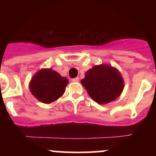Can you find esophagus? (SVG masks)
<instances>
[{
	"instance_id": "1",
	"label": "esophagus",
	"mask_w": 156,
	"mask_h": 156,
	"mask_svg": "<svg viewBox=\"0 0 156 156\" xmlns=\"http://www.w3.org/2000/svg\"><path fill=\"white\" fill-rule=\"evenodd\" d=\"M72 81H74V82H78V81H79V78H78V77H76V78H73V79H72Z\"/></svg>"
}]
</instances>
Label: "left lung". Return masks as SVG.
Listing matches in <instances>:
<instances>
[{
	"instance_id": "left-lung-1",
	"label": "left lung",
	"mask_w": 156,
	"mask_h": 156,
	"mask_svg": "<svg viewBox=\"0 0 156 156\" xmlns=\"http://www.w3.org/2000/svg\"><path fill=\"white\" fill-rule=\"evenodd\" d=\"M81 83L90 97L99 104H107L115 100L125 87L122 74L109 64L93 66L85 72Z\"/></svg>"
}]
</instances>
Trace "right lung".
Masks as SVG:
<instances>
[{"label": "right lung", "mask_w": 156, "mask_h": 156, "mask_svg": "<svg viewBox=\"0 0 156 156\" xmlns=\"http://www.w3.org/2000/svg\"><path fill=\"white\" fill-rule=\"evenodd\" d=\"M69 80L51 69H41L36 72L29 82V90L37 100L51 103L65 93Z\"/></svg>", "instance_id": "add662e5"}]
</instances>
